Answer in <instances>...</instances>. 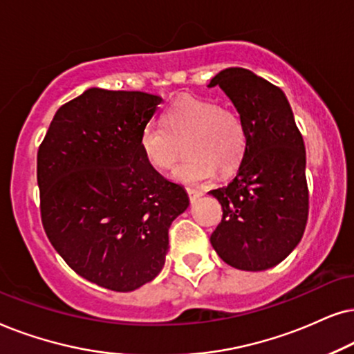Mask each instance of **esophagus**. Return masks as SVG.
<instances>
[{
    "mask_svg": "<svg viewBox=\"0 0 354 354\" xmlns=\"http://www.w3.org/2000/svg\"><path fill=\"white\" fill-rule=\"evenodd\" d=\"M202 194H204V192H202V191L191 189V187H189V189H187V196H189V201H191V202H194L196 199H199V197H201Z\"/></svg>",
    "mask_w": 354,
    "mask_h": 354,
    "instance_id": "1",
    "label": "esophagus"
}]
</instances>
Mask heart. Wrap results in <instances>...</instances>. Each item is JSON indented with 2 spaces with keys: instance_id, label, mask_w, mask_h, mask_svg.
I'll return each mask as SVG.
<instances>
[{
  "instance_id": "obj_1",
  "label": "heart",
  "mask_w": 354,
  "mask_h": 354,
  "mask_svg": "<svg viewBox=\"0 0 354 354\" xmlns=\"http://www.w3.org/2000/svg\"><path fill=\"white\" fill-rule=\"evenodd\" d=\"M163 126L147 122L140 131L139 149L145 162L158 171L176 169V178L187 185L210 180L215 171L230 174L243 162L248 131L243 116L232 106H220L209 98H178L163 113Z\"/></svg>"
}]
</instances>
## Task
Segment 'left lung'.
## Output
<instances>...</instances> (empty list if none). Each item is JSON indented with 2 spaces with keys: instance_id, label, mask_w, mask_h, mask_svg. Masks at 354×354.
Wrapping results in <instances>:
<instances>
[{
  "instance_id": "1",
  "label": "left lung",
  "mask_w": 354,
  "mask_h": 354,
  "mask_svg": "<svg viewBox=\"0 0 354 354\" xmlns=\"http://www.w3.org/2000/svg\"><path fill=\"white\" fill-rule=\"evenodd\" d=\"M215 86L243 116L248 147L232 183L209 192L223 210L210 243L228 266L267 270L298 246L308 223L304 140L281 88L244 68L221 71Z\"/></svg>"
}]
</instances>
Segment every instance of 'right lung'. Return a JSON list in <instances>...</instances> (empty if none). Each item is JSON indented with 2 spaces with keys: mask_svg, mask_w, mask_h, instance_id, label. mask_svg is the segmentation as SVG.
<instances>
[{
  "mask_svg": "<svg viewBox=\"0 0 354 354\" xmlns=\"http://www.w3.org/2000/svg\"><path fill=\"white\" fill-rule=\"evenodd\" d=\"M162 98L88 88L56 111L37 153L44 230L75 273L111 291L153 280L186 191L145 162L140 131Z\"/></svg>",
  "mask_w": 354,
  "mask_h": 354,
  "instance_id": "add662e5",
  "label": "right lung"
}]
</instances>
